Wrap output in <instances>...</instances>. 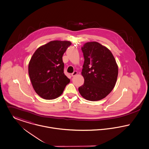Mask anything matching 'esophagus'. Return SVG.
I'll return each mask as SVG.
<instances>
[{
	"label": "esophagus",
	"mask_w": 149,
	"mask_h": 149,
	"mask_svg": "<svg viewBox=\"0 0 149 149\" xmlns=\"http://www.w3.org/2000/svg\"><path fill=\"white\" fill-rule=\"evenodd\" d=\"M77 74V71H74L72 74H71V75H72V77H74V76H76V75Z\"/></svg>",
	"instance_id": "34e87169"
}]
</instances>
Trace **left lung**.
Listing matches in <instances>:
<instances>
[{
    "mask_svg": "<svg viewBox=\"0 0 149 149\" xmlns=\"http://www.w3.org/2000/svg\"><path fill=\"white\" fill-rule=\"evenodd\" d=\"M81 50L84 57L81 72L84 83L79 88V93L87 100H100L115 85L118 64L111 52L97 42L85 43Z\"/></svg>",
    "mask_w": 149,
    "mask_h": 149,
    "instance_id": "1",
    "label": "left lung"
}]
</instances>
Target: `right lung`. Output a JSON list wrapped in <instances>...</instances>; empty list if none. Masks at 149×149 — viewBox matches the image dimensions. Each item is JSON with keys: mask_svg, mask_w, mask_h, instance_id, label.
<instances>
[{"mask_svg": "<svg viewBox=\"0 0 149 149\" xmlns=\"http://www.w3.org/2000/svg\"><path fill=\"white\" fill-rule=\"evenodd\" d=\"M70 45L68 41H52L39 47L29 61L28 72L31 84L44 99L58 97L70 82L64 74L63 56Z\"/></svg>", "mask_w": 149, "mask_h": 149, "instance_id": "add662e5", "label": "right lung"}]
</instances>
